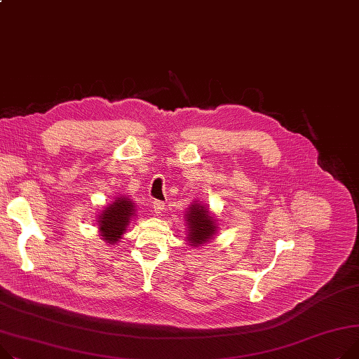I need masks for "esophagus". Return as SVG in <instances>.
<instances>
[{"instance_id": "1", "label": "esophagus", "mask_w": 359, "mask_h": 359, "mask_svg": "<svg viewBox=\"0 0 359 359\" xmlns=\"http://www.w3.org/2000/svg\"><path fill=\"white\" fill-rule=\"evenodd\" d=\"M153 209H154V212H156L157 215H161V212L164 210V202H161V201H154V202H153Z\"/></svg>"}]
</instances>
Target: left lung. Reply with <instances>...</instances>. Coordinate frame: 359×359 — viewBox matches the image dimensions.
Wrapping results in <instances>:
<instances>
[{"label": "left lung", "instance_id": "obj_1", "mask_svg": "<svg viewBox=\"0 0 359 359\" xmlns=\"http://www.w3.org/2000/svg\"><path fill=\"white\" fill-rule=\"evenodd\" d=\"M187 224H189V233L187 240L190 241V245H199L210 240L212 235L217 231L215 226V221L210 217V213L206 210L205 206H201L199 203H195L189 208L187 212Z\"/></svg>", "mask_w": 359, "mask_h": 359}]
</instances>
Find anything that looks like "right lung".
Instances as JSON below:
<instances>
[{
  "label": "right lung",
  "instance_id": "1",
  "mask_svg": "<svg viewBox=\"0 0 359 359\" xmlns=\"http://www.w3.org/2000/svg\"><path fill=\"white\" fill-rule=\"evenodd\" d=\"M134 215L135 210L133 202L126 198H118L100 217L98 224L102 240H105L108 244L118 243Z\"/></svg>",
  "mask_w": 359,
  "mask_h": 359
}]
</instances>
